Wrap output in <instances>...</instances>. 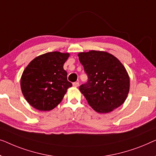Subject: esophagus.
<instances>
[{
  "mask_svg": "<svg viewBox=\"0 0 156 156\" xmlns=\"http://www.w3.org/2000/svg\"><path fill=\"white\" fill-rule=\"evenodd\" d=\"M73 85L74 87H78L79 86V83L78 82H74L73 83Z\"/></svg>",
  "mask_w": 156,
  "mask_h": 156,
  "instance_id": "esophagus-1",
  "label": "esophagus"
}]
</instances>
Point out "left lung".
<instances>
[{"instance_id": "8db88e82", "label": "left lung", "mask_w": 156, "mask_h": 156, "mask_svg": "<svg viewBox=\"0 0 156 156\" xmlns=\"http://www.w3.org/2000/svg\"><path fill=\"white\" fill-rule=\"evenodd\" d=\"M78 56L87 76L79 90L90 106L108 113L122 105L129 91V77L122 63L105 51L82 52Z\"/></svg>"}]
</instances>
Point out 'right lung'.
<instances>
[{"label":"right lung","instance_id":"obj_1","mask_svg":"<svg viewBox=\"0 0 156 156\" xmlns=\"http://www.w3.org/2000/svg\"><path fill=\"white\" fill-rule=\"evenodd\" d=\"M69 54L54 51L34 58L21 77V90L28 103L40 111H49L63 100L72 83L63 64Z\"/></svg>","mask_w":156,"mask_h":156}]
</instances>
